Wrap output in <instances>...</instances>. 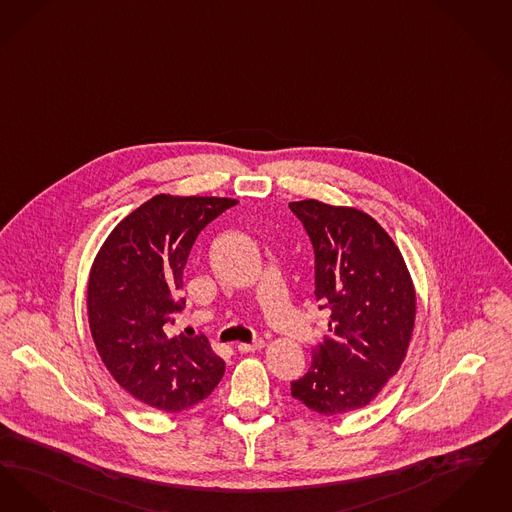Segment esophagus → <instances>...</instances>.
<instances>
[{"label": "esophagus", "mask_w": 512, "mask_h": 512, "mask_svg": "<svg viewBox=\"0 0 512 512\" xmlns=\"http://www.w3.org/2000/svg\"><path fill=\"white\" fill-rule=\"evenodd\" d=\"M264 346H266V342H264V340H254V342H250V344H246V342L237 344V350H239L241 354H248V352H256V350H262Z\"/></svg>", "instance_id": "esophagus-1"}]
</instances>
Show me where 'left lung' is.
I'll use <instances>...</instances> for the list:
<instances>
[{"instance_id":"left-lung-1","label":"left lung","mask_w":512,"mask_h":512,"mask_svg":"<svg viewBox=\"0 0 512 512\" xmlns=\"http://www.w3.org/2000/svg\"><path fill=\"white\" fill-rule=\"evenodd\" d=\"M315 254V300L329 334L292 398L333 417L365 407L394 377L415 325V289L400 248L369 214L319 200L290 202Z\"/></svg>"}]
</instances>
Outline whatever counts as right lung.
Returning <instances> with one entry per match:
<instances>
[{
  "label": "right lung",
  "mask_w": 512,
  "mask_h": 512,
  "mask_svg": "<svg viewBox=\"0 0 512 512\" xmlns=\"http://www.w3.org/2000/svg\"><path fill=\"white\" fill-rule=\"evenodd\" d=\"M237 200L156 195L112 229L88 285L89 329L114 380L176 413L208 398L225 363L204 336H170L185 298L183 269L200 231Z\"/></svg>",
  "instance_id": "1"
}]
</instances>
